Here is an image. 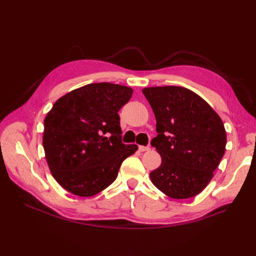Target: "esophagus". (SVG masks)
Masks as SVG:
<instances>
[{
	"mask_svg": "<svg viewBox=\"0 0 256 256\" xmlns=\"http://www.w3.org/2000/svg\"><path fill=\"white\" fill-rule=\"evenodd\" d=\"M150 150V146H138V150L140 152H148Z\"/></svg>",
	"mask_w": 256,
	"mask_h": 256,
	"instance_id": "1",
	"label": "esophagus"
}]
</instances>
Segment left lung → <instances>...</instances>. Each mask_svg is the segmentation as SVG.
<instances>
[{
  "label": "left lung",
  "mask_w": 256,
  "mask_h": 256,
  "mask_svg": "<svg viewBox=\"0 0 256 256\" xmlns=\"http://www.w3.org/2000/svg\"><path fill=\"white\" fill-rule=\"evenodd\" d=\"M143 94L156 118L158 136L152 140L161 166L150 174L166 196L189 198L202 192L226 152V132L212 108L182 86L145 88Z\"/></svg>",
  "instance_id": "left-lung-1"
}]
</instances>
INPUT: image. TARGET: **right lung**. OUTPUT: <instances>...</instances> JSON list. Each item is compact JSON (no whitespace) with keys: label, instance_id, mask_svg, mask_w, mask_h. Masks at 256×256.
Here are the masks:
<instances>
[{"label":"right lung","instance_id":"obj_1","mask_svg":"<svg viewBox=\"0 0 256 256\" xmlns=\"http://www.w3.org/2000/svg\"><path fill=\"white\" fill-rule=\"evenodd\" d=\"M132 92L120 84L90 83L54 102L44 120L42 145L60 187L88 198L116 180L122 162L138 150L122 143L118 113Z\"/></svg>","mask_w":256,"mask_h":256}]
</instances>
